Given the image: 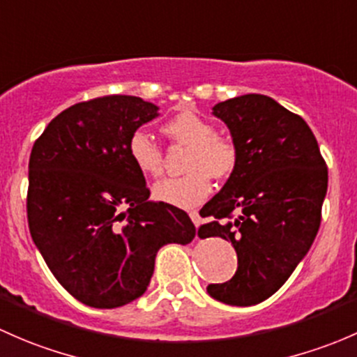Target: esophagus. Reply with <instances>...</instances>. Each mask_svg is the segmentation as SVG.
<instances>
[{"label": "esophagus", "instance_id": "34e87169", "mask_svg": "<svg viewBox=\"0 0 357 357\" xmlns=\"http://www.w3.org/2000/svg\"><path fill=\"white\" fill-rule=\"evenodd\" d=\"M189 216H190V220H192V222H194V225H196V227L201 225L199 213H197V211H189Z\"/></svg>", "mask_w": 357, "mask_h": 357}]
</instances>
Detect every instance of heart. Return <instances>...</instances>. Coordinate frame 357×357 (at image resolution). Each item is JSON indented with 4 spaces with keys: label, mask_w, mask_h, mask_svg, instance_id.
Wrapping results in <instances>:
<instances>
[{
    "label": "heart",
    "mask_w": 357,
    "mask_h": 357,
    "mask_svg": "<svg viewBox=\"0 0 357 357\" xmlns=\"http://www.w3.org/2000/svg\"><path fill=\"white\" fill-rule=\"evenodd\" d=\"M161 132L174 144L187 146L182 177L165 178L153 187L154 199L177 208H194L211 192V177L225 180L238 165V146L230 135L215 132V125L196 112H180L161 125ZM128 158L146 177H160L163 151L146 132L128 137Z\"/></svg>",
    "instance_id": "b5f03b06"
}]
</instances>
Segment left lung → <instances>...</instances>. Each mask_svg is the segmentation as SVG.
<instances>
[{
  "instance_id": "obj_1",
  "label": "left lung",
  "mask_w": 357,
  "mask_h": 357,
  "mask_svg": "<svg viewBox=\"0 0 357 357\" xmlns=\"http://www.w3.org/2000/svg\"><path fill=\"white\" fill-rule=\"evenodd\" d=\"M213 115L230 128L238 165L201 209V238L232 242L237 271L208 294L232 306L273 296L306 256L321 223L328 168L307 123L275 99L244 94L218 102Z\"/></svg>"
}]
</instances>
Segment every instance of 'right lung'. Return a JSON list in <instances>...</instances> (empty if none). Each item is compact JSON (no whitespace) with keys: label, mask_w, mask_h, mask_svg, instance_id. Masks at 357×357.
Segmentation results:
<instances>
[{"label":"right lung","mask_w":357,"mask_h":357,"mask_svg":"<svg viewBox=\"0 0 357 357\" xmlns=\"http://www.w3.org/2000/svg\"><path fill=\"white\" fill-rule=\"evenodd\" d=\"M158 116L135 96L94 98L54 116L32 146L27 220L32 241L67 292L112 310L141 297L161 245L189 244L183 209L151 203L128 137Z\"/></svg>","instance_id":"right-lung-1"}]
</instances>
